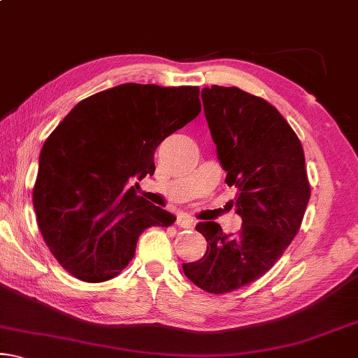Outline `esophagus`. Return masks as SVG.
<instances>
[{
  "instance_id": "34e87169",
  "label": "esophagus",
  "mask_w": 358,
  "mask_h": 358,
  "mask_svg": "<svg viewBox=\"0 0 358 358\" xmlns=\"http://www.w3.org/2000/svg\"><path fill=\"white\" fill-rule=\"evenodd\" d=\"M177 226L181 229H192L194 227V220L189 216H180L177 220Z\"/></svg>"
}]
</instances>
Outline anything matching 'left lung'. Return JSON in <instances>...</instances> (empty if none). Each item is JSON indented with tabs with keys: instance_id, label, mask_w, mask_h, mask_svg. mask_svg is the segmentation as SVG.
Wrapping results in <instances>:
<instances>
[{
	"instance_id": "8db88e82",
	"label": "left lung",
	"mask_w": 358,
	"mask_h": 358,
	"mask_svg": "<svg viewBox=\"0 0 358 358\" xmlns=\"http://www.w3.org/2000/svg\"><path fill=\"white\" fill-rule=\"evenodd\" d=\"M203 112L241 229L199 222L207 252L183 271L197 287L227 294L264 276L299 234L311 196L300 138L278 108L237 87L202 90Z\"/></svg>"
}]
</instances>
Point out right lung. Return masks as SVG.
<instances>
[{
  "label": "right lung",
  "mask_w": 358,
  "mask_h": 358,
  "mask_svg": "<svg viewBox=\"0 0 358 358\" xmlns=\"http://www.w3.org/2000/svg\"><path fill=\"white\" fill-rule=\"evenodd\" d=\"M197 87L123 83L83 99L44 142L33 187L38 226L63 268L87 282L112 280L148 227L175 216L136 196L155 173L162 141L201 113Z\"/></svg>",
  "instance_id": "1"
}]
</instances>
